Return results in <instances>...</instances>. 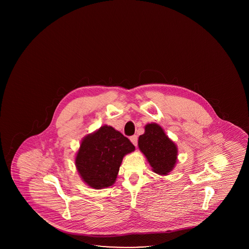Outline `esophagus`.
I'll use <instances>...</instances> for the list:
<instances>
[{
  "label": "esophagus",
  "instance_id": "1",
  "mask_svg": "<svg viewBox=\"0 0 249 249\" xmlns=\"http://www.w3.org/2000/svg\"><path fill=\"white\" fill-rule=\"evenodd\" d=\"M130 142H132L135 146L137 145V142H138V137L136 135H132L130 136Z\"/></svg>",
  "mask_w": 249,
  "mask_h": 249
}]
</instances>
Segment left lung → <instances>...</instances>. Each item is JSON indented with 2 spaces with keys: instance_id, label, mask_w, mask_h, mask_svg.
<instances>
[{
  "instance_id": "obj_1",
  "label": "left lung",
  "mask_w": 249,
  "mask_h": 249,
  "mask_svg": "<svg viewBox=\"0 0 249 249\" xmlns=\"http://www.w3.org/2000/svg\"><path fill=\"white\" fill-rule=\"evenodd\" d=\"M138 146L158 175H168L177 163L178 146L157 123L145 125L144 133L139 136Z\"/></svg>"
}]
</instances>
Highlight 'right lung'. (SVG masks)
<instances>
[{"label": "right lung", "mask_w": 249, "mask_h": 249, "mask_svg": "<svg viewBox=\"0 0 249 249\" xmlns=\"http://www.w3.org/2000/svg\"><path fill=\"white\" fill-rule=\"evenodd\" d=\"M130 140L111 126H102L84 137L75 157V166L84 182L96 190L112 186L123 157L134 151Z\"/></svg>", "instance_id": "right-lung-1"}]
</instances>
